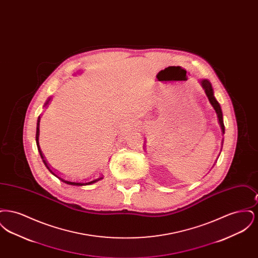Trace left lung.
<instances>
[{
    "label": "left lung",
    "instance_id": "obj_1",
    "mask_svg": "<svg viewBox=\"0 0 258 258\" xmlns=\"http://www.w3.org/2000/svg\"><path fill=\"white\" fill-rule=\"evenodd\" d=\"M201 85L204 88L205 93L208 97L209 100L211 102V104L213 105V107L215 108V110L218 114V118H219V123L221 124V131L224 134V123H223V120H222V112H221V105L220 103L217 101V99L214 97V92H213V88H212V84L209 80H202L201 81Z\"/></svg>",
    "mask_w": 258,
    "mask_h": 258
}]
</instances>
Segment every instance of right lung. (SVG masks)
<instances>
[{
	"label": "right lung",
	"mask_w": 258,
	"mask_h": 258,
	"mask_svg": "<svg viewBox=\"0 0 258 258\" xmlns=\"http://www.w3.org/2000/svg\"><path fill=\"white\" fill-rule=\"evenodd\" d=\"M49 100V99H48ZM48 103V101L45 103V105ZM39 122H40V117L38 116V119H37V134H36V142H37V150H38V152H39V155H40V158H41V160L43 161V163L45 164V166L47 167V169L49 170L54 176H56L57 178H59L60 180H61V182H63V183H66V184H74V185H86V184H93V183H96V182H98V180H100V179H102L103 178V176L101 175V176H99L98 178L97 179H95V180H91V181H76V182H71V181H67V180H63L62 178H61L58 174H56L55 172L52 170V168L50 167L49 164H48V162L46 161V160L44 159V156H43V154H42V152H41V150H40V147H39V143H38V135H39Z\"/></svg>",
	"instance_id": "1"
}]
</instances>
